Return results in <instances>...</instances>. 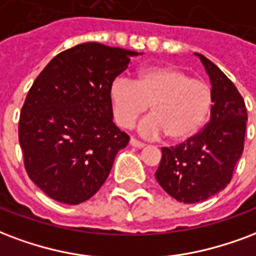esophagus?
I'll return each instance as SVG.
<instances>
[{
    "instance_id": "1",
    "label": "esophagus",
    "mask_w": 256,
    "mask_h": 256,
    "mask_svg": "<svg viewBox=\"0 0 256 256\" xmlns=\"http://www.w3.org/2000/svg\"><path fill=\"white\" fill-rule=\"evenodd\" d=\"M130 145H132V146H136V148L145 146V144L141 142V141H138V140H136V138H132V140H130Z\"/></svg>"
}]
</instances>
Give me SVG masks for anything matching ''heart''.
<instances>
[{"label": "heart", "instance_id": "1", "mask_svg": "<svg viewBox=\"0 0 256 256\" xmlns=\"http://www.w3.org/2000/svg\"><path fill=\"white\" fill-rule=\"evenodd\" d=\"M108 96L120 128H132L150 104L153 114L140 123V133L148 137L166 134L172 141L192 137L213 104L209 85L174 66L146 68L134 82L118 77L110 85Z\"/></svg>", "mask_w": 256, "mask_h": 256}]
</instances>
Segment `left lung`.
Instances as JSON below:
<instances>
[{
    "label": "left lung",
    "instance_id": "obj_1",
    "mask_svg": "<svg viewBox=\"0 0 256 256\" xmlns=\"http://www.w3.org/2000/svg\"><path fill=\"white\" fill-rule=\"evenodd\" d=\"M212 82L210 120L176 146L162 148L156 179L175 200L196 204L226 187L244 149L247 110L232 81L206 56L196 54Z\"/></svg>",
    "mask_w": 256,
    "mask_h": 256
}]
</instances>
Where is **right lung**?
<instances>
[{
  "instance_id": "1",
  "label": "right lung",
  "mask_w": 256,
  "mask_h": 256,
  "mask_svg": "<svg viewBox=\"0 0 256 256\" xmlns=\"http://www.w3.org/2000/svg\"><path fill=\"white\" fill-rule=\"evenodd\" d=\"M134 56L94 42L77 44L54 56L28 90L18 120L24 166L52 200H90L128 144L112 122L108 90Z\"/></svg>"
}]
</instances>
